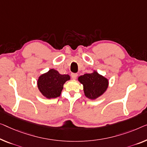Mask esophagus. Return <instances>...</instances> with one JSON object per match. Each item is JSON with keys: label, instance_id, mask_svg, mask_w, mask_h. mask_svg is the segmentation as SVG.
I'll use <instances>...</instances> for the list:
<instances>
[{"label": "esophagus", "instance_id": "1", "mask_svg": "<svg viewBox=\"0 0 147 147\" xmlns=\"http://www.w3.org/2000/svg\"><path fill=\"white\" fill-rule=\"evenodd\" d=\"M71 77H72V78H73V80H75L76 78H77V76H78V74H76V73H72L71 74Z\"/></svg>", "mask_w": 147, "mask_h": 147}]
</instances>
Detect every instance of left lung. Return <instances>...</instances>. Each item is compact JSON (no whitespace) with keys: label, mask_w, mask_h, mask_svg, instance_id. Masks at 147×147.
<instances>
[{"label":"left lung","mask_w":147,"mask_h":147,"mask_svg":"<svg viewBox=\"0 0 147 147\" xmlns=\"http://www.w3.org/2000/svg\"><path fill=\"white\" fill-rule=\"evenodd\" d=\"M78 81L83 85L85 96L90 100H96L106 92L108 88L109 80L107 78L93 71L92 73L78 76Z\"/></svg>","instance_id":"8db88e82"}]
</instances>
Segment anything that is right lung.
<instances>
[{
  "mask_svg": "<svg viewBox=\"0 0 147 147\" xmlns=\"http://www.w3.org/2000/svg\"><path fill=\"white\" fill-rule=\"evenodd\" d=\"M70 79L69 74H61L57 70L51 69L39 76L37 85L41 94L51 99L60 96L65 83Z\"/></svg>",
  "mask_w": 147,
  "mask_h": 147,
  "instance_id": "add662e5",
  "label": "right lung"
}]
</instances>
